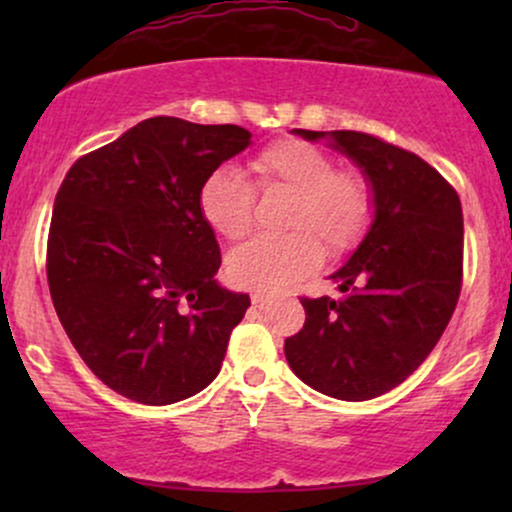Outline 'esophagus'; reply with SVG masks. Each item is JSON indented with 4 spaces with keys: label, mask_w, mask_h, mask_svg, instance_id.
<instances>
[{
    "label": "esophagus",
    "mask_w": 512,
    "mask_h": 512,
    "mask_svg": "<svg viewBox=\"0 0 512 512\" xmlns=\"http://www.w3.org/2000/svg\"><path fill=\"white\" fill-rule=\"evenodd\" d=\"M267 303H272V296H267V293L262 291L252 293V305H255V308H264Z\"/></svg>",
    "instance_id": "1"
}]
</instances>
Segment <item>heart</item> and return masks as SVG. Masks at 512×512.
<instances>
[{
    "label": "heart",
    "instance_id": "1",
    "mask_svg": "<svg viewBox=\"0 0 512 512\" xmlns=\"http://www.w3.org/2000/svg\"><path fill=\"white\" fill-rule=\"evenodd\" d=\"M262 190L291 195L281 238H255L228 257V276L243 289L281 291L313 272L320 248L342 257L366 236L373 219V192L356 170H337V161L313 144L279 142L252 158ZM255 187L231 166L211 170L199 187V211L226 240H240L252 228Z\"/></svg>",
    "mask_w": 512,
    "mask_h": 512
}]
</instances>
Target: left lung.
Returning a JSON list of instances; mask_svg holds the SVG:
<instances>
[{
	"label": "left lung",
	"instance_id": "8db88e82",
	"mask_svg": "<svg viewBox=\"0 0 512 512\" xmlns=\"http://www.w3.org/2000/svg\"><path fill=\"white\" fill-rule=\"evenodd\" d=\"M361 168L373 223L330 279L342 298H301L305 325L284 342L293 373L327 397L363 402L409 378L448 327L462 289V204L424 158L351 129L310 132Z\"/></svg>",
	"mask_w": 512,
	"mask_h": 512
}]
</instances>
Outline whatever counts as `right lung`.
I'll return each instance as SVG.
<instances>
[{"mask_svg": "<svg viewBox=\"0 0 512 512\" xmlns=\"http://www.w3.org/2000/svg\"><path fill=\"white\" fill-rule=\"evenodd\" d=\"M250 137L238 125L149 117L62 180L50 296L74 349L117 395L161 407L219 375L250 296L214 279L221 250L199 187Z\"/></svg>", "mask_w": 512, "mask_h": 512, "instance_id": "add662e5", "label": "right lung"}]
</instances>
